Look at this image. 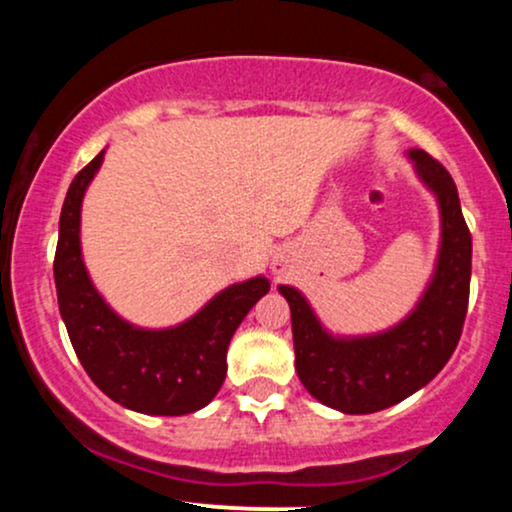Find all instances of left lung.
<instances>
[{"instance_id":"obj_1","label":"left lung","mask_w":512,"mask_h":512,"mask_svg":"<svg viewBox=\"0 0 512 512\" xmlns=\"http://www.w3.org/2000/svg\"><path fill=\"white\" fill-rule=\"evenodd\" d=\"M414 173L440 211L436 267L414 310L390 330L358 337L332 334L293 286L279 293L291 305L296 370L317 402L344 414H373L431 383L460 342L472 276V236L455 180L426 151H407Z\"/></svg>"}]
</instances>
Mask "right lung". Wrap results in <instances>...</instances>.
<instances>
[{"instance_id": "right-lung-1", "label": "right lung", "mask_w": 512, "mask_h": 512, "mask_svg": "<svg viewBox=\"0 0 512 512\" xmlns=\"http://www.w3.org/2000/svg\"><path fill=\"white\" fill-rule=\"evenodd\" d=\"M103 156L76 173L62 204L55 252L60 315L88 378L113 402L151 416L192 414L221 390L231 337L269 291V279L260 274L226 286L185 322L161 330L117 315L93 286L81 255V202Z\"/></svg>"}]
</instances>
